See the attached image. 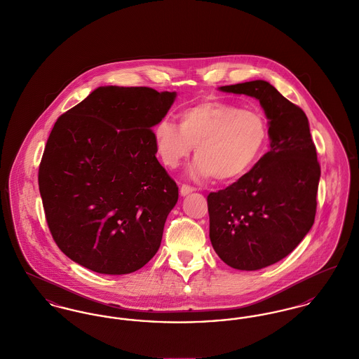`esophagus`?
Wrapping results in <instances>:
<instances>
[{"label":"esophagus","instance_id":"1","mask_svg":"<svg viewBox=\"0 0 359 359\" xmlns=\"http://www.w3.org/2000/svg\"><path fill=\"white\" fill-rule=\"evenodd\" d=\"M194 191H196V189H194V188H191V187L182 185V187H181V189H180V194H181V196H187V194H189V193Z\"/></svg>","mask_w":359,"mask_h":359}]
</instances>
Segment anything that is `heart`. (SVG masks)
Here are the masks:
<instances>
[{"label": "heart", "mask_w": 359, "mask_h": 359, "mask_svg": "<svg viewBox=\"0 0 359 359\" xmlns=\"http://www.w3.org/2000/svg\"><path fill=\"white\" fill-rule=\"evenodd\" d=\"M158 156L170 168L188 159L196 145L193 180L236 181L253 168L268 142V125L259 111L224 102H204L184 110L180 126L159 121L152 129Z\"/></svg>", "instance_id": "obj_1"}]
</instances>
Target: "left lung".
<instances>
[{
	"instance_id": "left-lung-1",
	"label": "left lung",
	"mask_w": 359,
	"mask_h": 359,
	"mask_svg": "<svg viewBox=\"0 0 359 359\" xmlns=\"http://www.w3.org/2000/svg\"><path fill=\"white\" fill-rule=\"evenodd\" d=\"M219 91L257 99L268 120L269 151L207 198L216 255L231 268L257 271L285 259L311 231L321 171L306 114L272 84L253 80Z\"/></svg>"
}]
</instances>
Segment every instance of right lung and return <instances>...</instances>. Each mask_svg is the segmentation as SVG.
<instances>
[{"label":"right lung","mask_w":359,"mask_h":359,"mask_svg":"<svg viewBox=\"0 0 359 359\" xmlns=\"http://www.w3.org/2000/svg\"><path fill=\"white\" fill-rule=\"evenodd\" d=\"M175 97L97 87L54 123L39 191L51 236L74 263L125 275L156 255L178 188L155 156L151 129Z\"/></svg>","instance_id":"add662e5"}]
</instances>
